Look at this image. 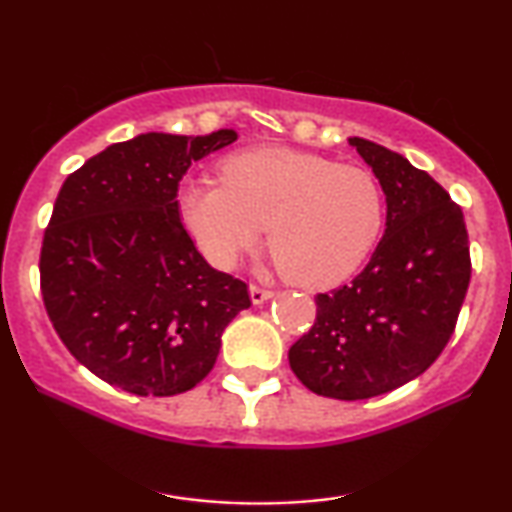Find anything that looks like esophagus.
I'll return each instance as SVG.
<instances>
[{
	"mask_svg": "<svg viewBox=\"0 0 512 512\" xmlns=\"http://www.w3.org/2000/svg\"><path fill=\"white\" fill-rule=\"evenodd\" d=\"M249 293H251V300H254V305H261V303H265V300H270L272 296H275V291L265 289V286H258V284H251Z\"/></svg>",
	"mask_w": 512,
	"mask_h": 512,
	"instance_id": "1",
	"label": "esophagus"
}]
</instances>
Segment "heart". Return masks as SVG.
Listing matches in <instances>:
<instances>
[{
	"label": "heart",
	"instance_id": "heart-1",
	"mask_svg": "<svg viewBox=\"0 0 512 512\" xmlns=\"http://www.w3.org/2000/svg\"><path fill=\"white\" fill-rule=\"evenodd\" d=\"M220 184H193L177 198L179 219L216 268H233L261 242L286 277L331 286L359 270L384 226V195L375 174L314 153L258 146L219 167Z\"/></svg>",
	"mask_w": 512,
	"mask_h": 512
}]
</instances>
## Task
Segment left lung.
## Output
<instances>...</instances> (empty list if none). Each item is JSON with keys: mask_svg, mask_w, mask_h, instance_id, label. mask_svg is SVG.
Segmentation results:
<instances>
[{"mask_svg": "<svg viewBox=\"0 0 512 512\" xmlns=\"http://www.w3.org/2000/svg\"><path fill=\"white\" fill-rule=\"evenodd\" d=\"M387 195V228L352 282L317 293L314 326L289 349L314 394L363 401L403 387L438 359L464 305L471 251L461 207L401 153L352 137Z\"/></svg>", "mask_w": 512, "mask_h": 512, "instance_id": "1", "label": "left lung"}]
</instances>
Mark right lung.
I'll return each mask as SVG.
<instances>
[{"instance_id": "add662e5", "label": "right lung", "mask_w": 512, "mask_h": 512, "mask_svg": "<svg viewBox=\"0 0 512 512\" xmlns=\"http://www.w3.org/2000/svg\"><path fill=\"white\" fill-rule=\"evenodd\" d=\"M146 132L69 174L39 256L48 319L90 373L137 396H174L214 368L247 282L209 265L179 219L191 163L233 144Z\"/></svg>"}]
</instances>
